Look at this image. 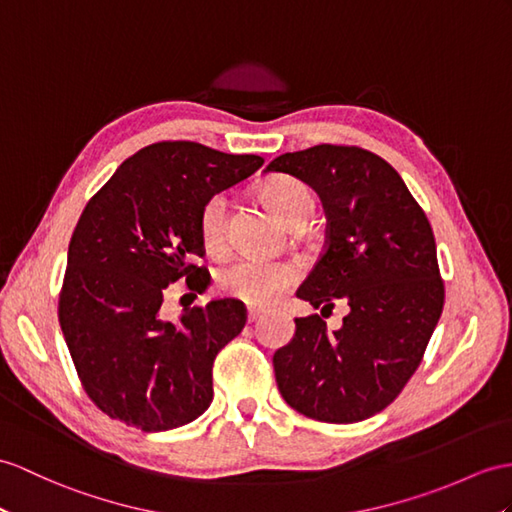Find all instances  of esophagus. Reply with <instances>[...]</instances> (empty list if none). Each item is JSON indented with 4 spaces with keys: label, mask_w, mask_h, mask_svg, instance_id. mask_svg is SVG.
<instances>
[{
    "label": "esophagus",
    "mask_w": 512,
    "mask_h": 512,
    "mask_svg": "<svg viewBox=\"0 0 512 512\" xmlns=\"http://www.w3.org/2000/svg\"><path fill=\"white\" fill-rule=\"evenodd\" d=\"M265 310L263 308H258V306H249L247 308V321H256L260 315H263Z\"/></svg>",
    "instance_id": "esophagus-1"
}]
</instances>
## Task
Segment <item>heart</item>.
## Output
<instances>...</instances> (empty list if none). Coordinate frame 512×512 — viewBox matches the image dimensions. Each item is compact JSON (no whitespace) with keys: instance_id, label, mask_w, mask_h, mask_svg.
<instances>
[{"instance_id":"heart-1","label":"heart","mask_w":512,"mask_h":512,"mask_svg":"<svg viewBox=\"0 0 512 512\" xmlns=\"http://www.w3.org/2000/svg\"><path fill=\"white\" fill-rule=\"evenodd\" d=\"M260 195L267 206L286 226L297 228L310 217L315 208V195L308 186L289 176H278L263 184ZM226 195H213L199 210V236L210 252L226 247ZM297 267L289 260H263L252 256L234 258L217 271V286L228 297L241 299L245 304L263 306L286 293L297 282Z\"/></svg>"}]
</instances>
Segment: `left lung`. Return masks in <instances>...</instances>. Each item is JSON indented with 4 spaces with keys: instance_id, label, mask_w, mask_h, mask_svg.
<instances>
[{
    "instance_id": "8db88e82",
    "label": "left lung",
    "mask_w": 512,
    "mask_h": 512,
    "mask_svg": "<svg viewBox=\"0 0 512 512\" xmlns=\"http://www.w3.org/2000/svg\"><path fill=\"white\" fill-rule=\"evenodd\" d=\"M267 171L313 186L328 215L326 249L297 297L315 308L343 299L350 313L328 334L297 317L273 354L282 397L326 423L369 419L402 393L439 323L445 289L430 221L389 162L354 145L282 154Z\"/></svg>"
}]
</instances>
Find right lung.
I'll return each instance as SVG.
<instances>
[{"label":"right lung","instance_id":"obj_1","mask_svg":"<svg viewBox=\"0 0 512 512\" xmlns=\"http://www.w3.org/2000/svg\"><path fill=\"white\" fill-rule=\"evenodd\" d=\"M193 141L139 149L112 173L69 241L58 319L84 391L110 419L143 432L191 423L213 402V363L241 334L247 308L215 299L162 317L169 284L202 293L210 273L199 210L263 167ZM191 293V295H193Z\"/></svg>","mask_w":512,"mask_h":512}]
</instances>
